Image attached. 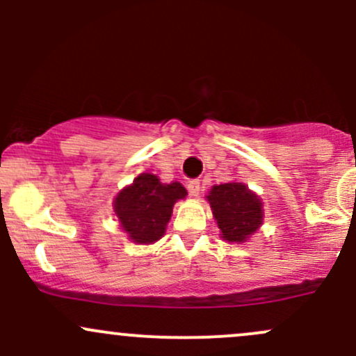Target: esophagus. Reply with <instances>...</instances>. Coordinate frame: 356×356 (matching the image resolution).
Listing matches in <instances>:
<instances>
[{"instance_id": "34e87169", "label": "esophagus", "mask_w": 356, "mask_h": 356, "mask_svg": "<svg viewBox=\"0 0 356 356\" xmlns=\"http://www.w3.org/2000/svg\"><path fill=\"white\" fill-rule=\"evenodd\" d=\"M188 191H189V195L191 196H200V181H189V184H188Z\"/></svg>"}]
</instances>
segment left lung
<instances>
[{
    "instance_id": "obj_1",
    "label": "left lung",
    "mask_w": 356,
    "mask_h": 356,
    "mask_svg": "<svg viewBox=\"0 0 356 356\" xmlns=\"http://www.w3.org/2000/svg\"><path fill=\"white\" fill-rule=\"evenodd\" d=\"M207 200L224 241L245 243L264 222V204L243 182L213 186Z\"/></svg>"
}]
</instances>
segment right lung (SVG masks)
<instances>
[{
	"mask_svg": "<svg viewBox=\"0 0 356 356\" xmlns=\"http://www.w3.org/2000/svg\"><path fill=\"white\" fill-rule=\"evenodd\" d=\"M188 191L181 182L163 184L153 174H141L113 200L120 227L138 245H152L165 234L175 201Z\"/></svg>",
	"mask_w": 356,
	"mask_h": 356,
	"instance_id": "add662e5",
	"label": "right lung"
}]
</instances>
